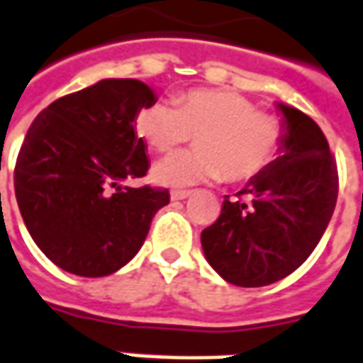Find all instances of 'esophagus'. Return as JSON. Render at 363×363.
Returning <instances> with one entry per match:
<instances>
[{
    "instance_id": "esophagus-1",
    "label": "esophagus",
    "mask_w": 363,
    "mask_h": 363,
    "mask_svg": "<svg viewBox=\"0 0 363 363\" xmlns=\"http://www.w3.org/2000/svg\"><path fill=\"white\" fill-rule=\"evenodd\" d=\"M189 196H192V190H173L171 200H186Z\"/></svg>"
}]
</instances>
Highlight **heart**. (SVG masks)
<instances>
[{
    "label": "heart",
    "mask_w": 363,
    "mask_h": 363,
    "mask_svg": "<svg viewBox=\"0 0 363 363\" xmlns=\"http://www.w3.org/2000/svg\"><path fill=\"white\" fill-rule=\"evenodd\" d=\"M134 128L157 152H169L196 136V147L163 157L152 169L161 186L189 189L200 182L248 181L269 167L283 144V123L259 111L250 98L196 88L173 104L154 101L134 117Z\"/></svg>",
    "instance_id": "b5f03b06"
}]
</instances>
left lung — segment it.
Here are the masks:
<instances>
[{
	"instance_id": "8db88e82",
	"label": "left lung",
	"mask_w": 363,
	"mask_h": 363,
	"mask_svg": "<svg viewBox=\"0 0 363 363\" xmlns=\"http://www.w3.org/2000/svg\"><path fill=\"white\" fill-rule=\"evenodd\" d=\"M283 113L281 155L202 230L209 265L236 286H265L304 264L331 221L339 173L318 123L294 107Z\"/></svg>"
}]
</instances>
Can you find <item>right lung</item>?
<instances>
[{
    "label": "right lung",
    "instance_id": "add662e5",
    "mask_svg": "<svg viewBox=\"0 0 363 363\" xmlns=\"http://www.w3.org/2000/svg\"><path fill=\"white\" fill-rule=\"evenodd\" d=\"M154 101L140 80L106 79L55 99L32 121L15 163V196L34 242L61 269L115 273L169 203L167 189L121 184L146 177L134 117Z\"/></svg>",
    "mask_w": 363,
    "mask_h": 363
}]
</instances>
